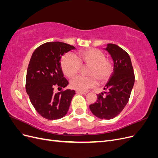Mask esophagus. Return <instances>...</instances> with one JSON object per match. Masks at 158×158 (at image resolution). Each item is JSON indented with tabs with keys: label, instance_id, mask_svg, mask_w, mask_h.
Listing matches in <instances>:
<instances>
[{
	"label": "esophagus",
	"instance_id": "obj_1",
	"mask_svg": "<svg viewBox=\"0 0 158 158\" xmlns=\"http://www.w3.org/2000/svg\"><path fill=\"white\" fill-rule=\"evenodd\" d=\"M76 93L78 94H85L87 92H82V91L76 90Z\"/></svg>",
	"mask_w": 158,
	"mask_h": 158
}]
</instances>
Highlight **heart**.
Wrapping results in <instances>:
<instances>
[{
    "instance_id": "1",
    "label": "heart",
    "mask_w": 158,
    "mask_h": 158,
    "mask_svg": "<svg viewBox=\"0 0 158 158\" xmlns=\"http://www.w3.org/2000/svg\"><path fill=\"white\" fill-rule=\"evenodd\" d=\"M104 58L102 51L94 48L80 50L75 56L70 53L65 55L61 60V67L68 77H73L78 73L80 64L89 66V76L73 78L70 80L71 88L84 92L96 85L98 80L100 82L106 81L111 73V65Z\"/></svg>"
}]
</instances>
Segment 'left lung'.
Returning a JSON list of instances; mask_svg holds the SVG:
<instances>
[{"mask_svg":"<svg viewBox=\"0 0 158 158\" xmlns=\"http://www.w3.org/2000/svg\"><path fill=\"white\" fill-rule=\"evenodd\" d=\"M105 49L113 61V73L104 87L106 95H97V102L89 107L95 117L109 120L117 116L126 106L135 78L130 56L125 50L113 44H107Z\"/></svg>","mask_w":158,"mask_h":158,"instance_id":"left-lung-1","label":"left lung"}]
</instances>
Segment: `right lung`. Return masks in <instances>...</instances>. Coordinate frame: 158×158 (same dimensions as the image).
Returning <instances> with one entry per match:
<instances>
[{
	"instance_id": "right-lung-1",
	"label": "right lung",
	"mask_w": 158,
	"mask_h": 158,
	"mask_svg": "<svg viewBox=\"0 0 158 158\" xmlns=\"http://www.w3.org/2000/svg\"><path fill=\"white\" fill-rule=\"evenodd\" d=\"M73 45L59 41L42 44L33 52L26 74V89L30 102L41 116L49 120L59 119L67 113L74 90L66 89L55 94L54 88L69 84L64 77L60 59Z\"/></svg>"
}]
</instances>
